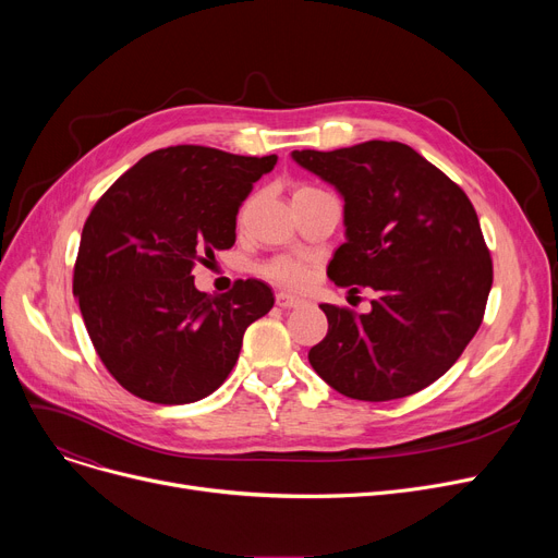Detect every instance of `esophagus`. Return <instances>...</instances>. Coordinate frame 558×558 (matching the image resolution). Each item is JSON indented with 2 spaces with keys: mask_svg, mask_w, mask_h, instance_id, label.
<instances>
[{
  "mask_svg": "<svg viewBox=\"0 0 558 558\" xmlns=\"http://www.w3.org/2000/svg\"><path fill=\"white\" fill-rule=\"evenodd\" d=\"M303 301L294 294H289V291H278L276 294V305L282 307V310H289V307H299Z\"/></svg>",
  "mask_w": 558,
  "mask_h": 558,
  "instance_id": "1",
  "label": "esophagus"
}]
</instances>
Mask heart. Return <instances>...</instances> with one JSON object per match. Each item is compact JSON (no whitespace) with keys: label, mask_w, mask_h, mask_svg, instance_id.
<instances>
[{"label":"heart","mask_w":558,"mask_h":558,"mask_svg":"<svg viewBox=\"0 0 558 558\" xmlns=\"http://www.w3.org/2000/svg\"><path fill=\"white\" fill-rule=\"evenodd\" d=\"M312 192H324V190H318V187L307 185V183H299V185L294 187V194H291V198L305 196V194H312ZM259 274H262L264 278L274 280V282L291 284V287H299V284L305 280V271L299 267V264H296L294 259H289V257H274V259H269L267 264H262Z\"/></svg>","instance_id":"obj_1"}]
</instances>
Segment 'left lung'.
<instances>
[{
  "label": "left lung",
  "instance_id": "1",
  "mask_svg": "<svg viewBox=\"0 0 558 558\" xmlns=\"http://www.w3.org/2000/svg\"><path fill=\"white\" fill-rule=\"evenodd\" d=\"M343 201L345 242L328 264L339 287L377 291L371 312L328 305L312 368L339 393L385 402L436 383L480 330L493 259L471 198L402 142L294 151Z\"/></svg>",
  "mask_w": 558,
  "mask_h": 558
}]
</instances>
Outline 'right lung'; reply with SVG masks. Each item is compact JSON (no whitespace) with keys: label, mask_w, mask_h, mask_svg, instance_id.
Here are the masks:
<instances>
[{"label":"right lung","mask_w":558,"mask_h":558,"mask_svg":"<svg viewBox=\"0 0 558 558\" xmlns=\"http://www.w3.org/2000/svg\"><path fill=\"white\" fill-rule=\"evenodd\" d=\"M278 156H234L179 144L144 156L85 219L72 289L108 373L156 404L217 391L246 328L274 307L259 280L226 294L194 287V267L234 244L242 201Z\"/></svg>","instance_id":"obj_1"}]
</instances>
